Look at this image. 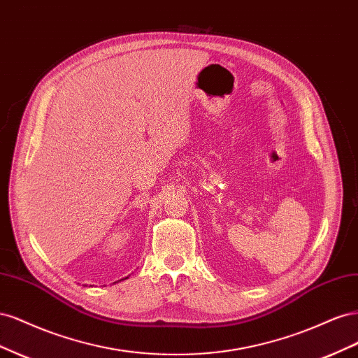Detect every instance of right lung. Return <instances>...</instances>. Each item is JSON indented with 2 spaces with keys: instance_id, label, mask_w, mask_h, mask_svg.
Returning a JSON list of instances; mask_svg holds the SVG:
<instances>
[{
  "instance_id": "right-lung-1",
  "label": "right lung",
  "mask_w": 358,
  "mask_h": 358,
  "mask_svg": "<svg viewBox=\"0 0 358 358\" xmlns=\"http://www.w3.org/2000/svg\"><path fill=\"white\" fill-rule=\"evenodd\" d=\"M125 279H127V278H125Z\"/></svg>"
}]
</instances>
